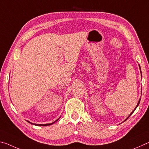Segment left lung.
Instances as JSON below:
<instances>
[{
  "instance_id": "8db88e82",
  "label": "left lung",
  "mask_w": 149,
  "mask_h": 149,
  "mask_svg": "<svg viewBox=\"0 0 149 149\" xmlns=\"http://www.w3.org/2000/svg\"><path fill=\"white\" fill-rule=\"evenodd\" d=\"M139 67H140V65H139ZM140 70H141V68H140ZM141 76H142V75H141ZM140 100H141V99H139V102H138V104H137V107H136V108H135V109H136V108H137V107H138V105H139V102H140ZM135 110L133 111V112H132V113H133V112H134V111H135ZM132 114H130V116L132 114Z\"/></svg>"
}]
</instances>
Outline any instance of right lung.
<instances>
[{
    "label": "right lung",
    "instance_id": "right-lung-1",
    "mask_svg": "<svg viewBox=\"0 0 149 149\" xmlns=\"http://www.w3.org/2000/svg\"><path fill=\"white\" fill-rule=\"evenodd\" d=\"M59 119V118H58ZM58 119L56 121H58ZM27 122H29V123H31V124H33V125H39V126H47V125H52V123H54L55 122H54L53 123H47V124H35V123H31V122H29V121H27Z\"/></svg>",
    "mask_w": 149,
    "mask_h": 149
}]
</instances>
